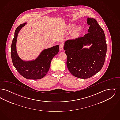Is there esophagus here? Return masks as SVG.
I'll return each mask as SVG.
<instances>
[{
    "label": "esophagus",
    "instance_id": "esophagus-1",
    "mask_svg": "<svg viewBox=\"0 0 120 120\" xmlns=\"http://www.w3.org/2000/svg\"><path fill=\"white\" fill-rule=\"evenodd\" d=\"M59 49L61 51L63 50V43H61V44H60V45H59Z\"/></svg>",
    "mask_w": 120,
    "mask_h": 120
}]
</instances>
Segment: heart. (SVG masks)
I'll return each instance as SVG.
<instances>
[{
    "mask_svg": "<svg viewBox=\"0 0 120 120\" xmlns=\"http://www.w3.org/2000/svg\"><path fill=\"white\" fill-rule=\"evenodd\" d=\"M75 25H73V24H71V25H69L68 27H67V30L68 31H71L74 28ZM80 29L79 28H77L75 29L73 31V33H72V34L74 36H76L77 35H78L80 33Z\"/></svg>",
    "mask_w": 120,
    "mask_h": 120,
    "instance_id": "obj_1",
    "label": "heart"
}]
</instances>
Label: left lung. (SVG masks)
<instances>
[{"instance_id": "obj_1", "label": "left lung", "mask_w": 120, "mask_h": 120, "mask_svg": "<svg viewBox=\"0 0 120 120\" xmlns=\"http://www.w3.org/2000/svg\"><path fill=\"white\" fill-rule=\"evenodd\" d=\"M87 23L90 25L88 33L83 37L66 41L64 46L68 68L74 76L81 79L89 78L101 70L107 52L103 29L95 19L88 17ZM91 44L89 49L83 48Z\"/></svg>"}]
</instances>
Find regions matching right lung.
Instances as JSON below:
<instances>
[{
    "label": "right lung",
    "instance_id": "obj_1",
    "mask_svg": "<svg viewBox=\"0 0 120 120\" xmlns=\"http://www.w3.org/2000/svg\"><path fill=\"white\" fill-rule=\"evenodd\" d=\"M26 24V22L21 24L15 30L11 45L12 62L17 71L25 78L32 80L40 79L45 77L48 72L52 59L59 52V45L44 49L35 60L23 61L17 54L16 43L19 31Z\"/></svg>",
    "mask_w": 120,
    "mask_h": 120
}]
</instances>
